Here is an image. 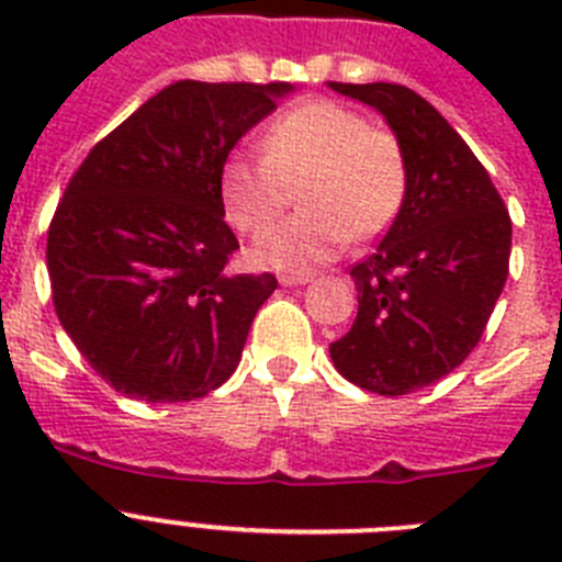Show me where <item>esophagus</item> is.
I'll list each match as a JSON object with an SVG mask.
<instances>
[{"instance_id":"1","label":"esophagus","mask_w":562,"mask_h":562,"mask_svg":"<svg viewBox=\"0 0 562 562\" xmlns=\"http://www.w3.org/2000/svg\"><path fill=\"white\" fill-rule=\"evenodd\" d=\"M278 281H281L284 286H301V284H310L312 276H295V272H286V276H281Z\"/></svg>"}]
</instances>
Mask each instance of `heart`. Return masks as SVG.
Masks as SVG:
<instances>
[{
  "label": "heart",
  "mask_w": 562,
  "mask_h": 562,
  "mask_svg": "<svg viewBox=\"0 0 562 562\" xmlns=\"http://www.w3.org/2000/svg\"><path fill=\"white\" fill-rule=\"evenodd\" d=\"M265 154L238 151L222 166L227 220L261 233L301 188L304 213L272 227L250 250L256 267L310 272L329 265L349 238H371L394 222L408 191L405 148L355 109L310 101L270 123Z\"/></svg>",
  "instance_id": "1"
}]
</instances>
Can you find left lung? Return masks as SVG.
Here are the masks:
<instances>
[{
	"label": "left lung",
	"mask_w": 562,
	"mask_h": 562,
	"mask_svg": "<svg viewBox=\"0 0 562 562\" xmlns=\"http://www.w3.org/2000/svg\"><path fill=\"white\" fill-rule=\"evenodd\" d=\"M326 87L376 109L408 160L394 225L351 267L357 317L329 355L360 389L414 394L461 366L481 340L509 272L513 222L470 146L414 89Z\"/></svg>",
	"instance_id": "8db88e82"
}]
</instances>
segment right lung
I'll use <instances>...</instances> for the list:
<instances>
[{
  "label": "right lung",
  "mask_w": 562,
  "mask_h": 562,
  "mask_svg": "<svg viewBox=\"0 0 562 562\" xmlns=\"http://www.w3.org/2000/svg\"><path fill=\"white\" fill-rule=\"evenodd\" d=\"M295 83L173 81L106 134L47 233L64 331L123 396L191 402L236 371L276 276H231L222 166Z\"/></svg>",
  "instance_id": "right-lung-1"
}]
</instances>
